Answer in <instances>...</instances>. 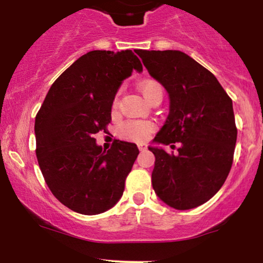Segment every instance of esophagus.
Instances as JSON below:
<instances>
[{"label": "esophagus", "mask_w": 263, "mask_h": 263, "mask_svg": "<svg viewBox=\"0 0 263 263\" xmlns=\"http://www.w3.org/2000/svg\"><path fill=\"white\" fill-rule=\"evenodd\" d=\"M138 149H140L141 152H143V151L147 149V144L146 143H140V144H138Z\"/></svg>", "instance_id": "34e87169"}]
</instances>
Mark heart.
Listing matches in <instances>:
<instances>
[{
    "instance_id": "heart-1",
    "label": "heart",
    "mask_w": 263,
    "mask_h": 263,
    "mask_svg": "<svg viewBox=\"0 0 263 263\" xmlns=\"http://www.w3.org/2000/svg\"><path fill=\"white\" fill-rule=\"evenodd\" d=\"M140 91L143 95V98L146 100H148L152 95L155 93H162L163 89L162 85L158 83V81L155 80H143L141 81L140 85ZM117 100L115 101V105H116ZM153 129V125L151 122L146 121H128L122 123L119 128V134L122 138L129 141H144L147 137H148L151 132Z\"/></svg>"
}]
</instances>
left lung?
Wrapping results in <instances>:
<instances>
[{
	"instance_id": "8db88e82",
	"label": "left lung",
	"mask_w": 263,
	"mask_h": 263,
	"mask_svg": "<svg viewBox=\"0 0 263 263\" xmlns=\"http://www.w3.org/2000/svg\"><path fill=\"white\" fill-rule=\"evenodd\" d=\"M170 96V114L153 143L178 147L156 157L152 185L163 203L189 210L206 203L231 170L237 129L229 95L208 69L180 50H136Z\"/></svg>"
}]
</instances>
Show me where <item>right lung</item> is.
<instances>
[{
    "mask_svg": "<svg viewBox=\"0 0 263 263\" xmlns=\"http://www.w3.org/2000/svg\"><path fill=\"white\" fill-rule=\"evenodd\" d=\"M143 70L132 50H91L53 83L35 116L38 164L62 204L96 215L122 197L137 158L135 143L115 141L102 149L93 135L111 122V107L122 81Z\"/></svg>",
    "mask_w": 263,
    "mask_h": 263,
    "instance_id": "obj_1",
    "label": "right lung"
}]
</instances>
